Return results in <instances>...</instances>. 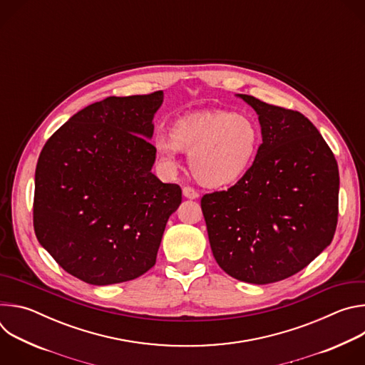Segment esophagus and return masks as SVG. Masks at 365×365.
<instances>
[{
  "label": "esophagus",
  "instance_id": "obj_1",
  "mask_svg": "<svg viewBox=\"0 0 365 365\" xmlns=\"http://www.w3.org/2000/svg\"><path fill=\"white\" fill-rule=\"evenodd\" d=\"M183 196L187 197V199H197V197H199V193H197L193 187L185 186V187H183Z\"/></svg>",
  "mask_w": 365,
  "mask_h": 365
}]
</instances>
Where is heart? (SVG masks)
Instances as JSON below:
<instances>
[{
  "label": "heart",
  "mask_w": 365,
  "mask_h": 365,
  "mask_svg": "<svg viewBox=\"0 0 365 365\" xmlns=\"http://www.w3.org/2000/svg\"><path fill=\"white\" fill-rule=\"evenodd\" d=\"M258 145L257 124L245 114L224 110L179 117L170 127V135L154 138V148L169 169L176 168L179 151L187 153L190 172L206 187H224L244 179Z\"/></svg>",
  "instance_id": "obj_1"
}]
</instances>
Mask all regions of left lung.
<instances>
[{"mask_svg": "<svg viewBox=\"0 0 365 365\" xmlns=\"http://www.w3.org/2000/svg\"><path fill=\"white\" fill-rule=\"evenodd\" d=\"M254 108L263 143L248 173L200 199L218 266L267 284L304 269L331 244L338 222L335 155L303 114L240 93Z\"/></svg>", "mask_w": 365, "mask_h": 365, "instance_id": "8db88e82", "label": "left lung"}]
</instances>
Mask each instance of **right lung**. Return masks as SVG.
I'll return each instance as SVG.
<instances>
[{
  "instance_id": "add662e5",
  "label": "right lung",
  "mask_w": 365,
  "mask_h": 365,
  "mask_svg": "<svg viewBox=\"0 0 365 365\" xmlns=\"http://www.w3.org/2000/svg\"><path fill=\"white\" fill-rule=\"evenodd\" d=\"M163 91L108 96L51 135L36 168L33 225L47 252L79 280L107 286L155 264L176 183L151 173L153 117Z\"/></svg>"
}]
</instances>
